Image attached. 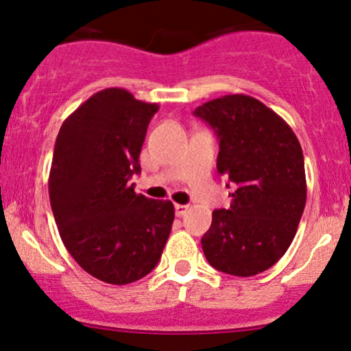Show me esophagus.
Returning <instances> with one entry per match:
<instances>
[{"label": "esophagus", "instance_id": "esophagus-1", "mask_svg": "<svg viewBox=\"0 0 351 351\" xmlns=\"http://www.w3.org/2000/svg\"><path fill=\"white\" fill-rule=\"evenodd\" d=\"M186 211H188L186 204H175V213H176V216H183Z\"/></svg>", "mask_w": 351, "mask_h": 351}]
</instances>
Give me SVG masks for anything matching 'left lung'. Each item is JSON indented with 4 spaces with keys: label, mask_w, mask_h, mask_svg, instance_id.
Masks as SVG:
<instances>
[{
    "label": "left lung",
    "mask_w": 351,
    "mask_h": 351,
    "mask_svg": "<svg viewBox=\"0 0 351 351\" xmlns=\"http://www.w3.org/2000/svg\"><path fill=\"white\" fill-rule=\"evenodd\" d=\"M219 138L217 173L231 206L213 211L201 237L217 271L251 277L272 267L291 245L307 199L304 153L284 119L244 94L209 100L193 112Z\"/></svg>",
    "instance_id": "obj_1"
}]
</instances>
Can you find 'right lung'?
<instances>
[{"label": "right lung", "mask_w": 351, "mask_h": 351, "mask_svg": "<svg viewBox=\"0 0 351 351\" xmlns=\"http://www.w3.org/2000/svg\"><path fill=\"white\" fill-rule=\"evenodd\" d=\"M158 104L104 88L64 120L54 145L49 199L60 239L84 271L123 285L150 274L170 236L171 201L136 195L130 178Z\"/></svg>", "instance_id": "right-lung-1"}]
</instances>
